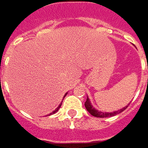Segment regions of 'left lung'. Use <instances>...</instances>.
I'll list each match as a JSON object with an SVG mask.
<instances>
[{
	"mask_svg": "<svg viewBox=\"0 0 148 148\" xmlns=\"http://www.w3.org/2000/svg\"><path fill=\"white\" fill-rule=\"evenodd\" d=\"M85 106H86V110L88 111L89 113H90L91 115H93V116L95 117H98V118H106V117H111V116H114V115H116V114H120V113L123 112L124 110H126V108L128 107V105H127L126 107L123 108V109L119 110V111L111 112V113H104V112H100V111L96 110L95 109H94V108L92 107L91 104H90V100H89L88 97H87V99H86V101L85 102Z\"/></svg>",
	"mask_w": 148,
	"mask_h": 148,
	"instance_id": "obj_1",
	"label": "left lung"
}]
</instances>
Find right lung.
<instances>
[{"label":"right lung","mask_w":148,"mask_h":148,"mask_svg":"<svg viewBox=\"0 0 148 148\" xmlns=\"http://www.w3.org/2000/svg\"><path fill=\"white\" fill-rule=\"evenodd\" d=\"M65 96H66V95H64V97H65ZM61 105H62V103H61V105H59V106H58V108H57V109H56V110H54L53 112V113H51L50 114H55V113H56L57 111L59 110V108H60V107H61Z\"/></svg>","instance_id":"add662e5"}]
</instances>
